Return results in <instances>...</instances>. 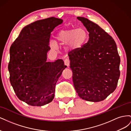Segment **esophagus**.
<instances>
[{"label":"esophagus","mask_w":131,"mask_h":131,"mask_svg":"<svg viewBox=\"0 0 131 131\" xmlns=\"http://www.w3.org/2000/svg\"><path fill=\"white\" fill-rule=\"evenodd\" d=\"M70 64V61L69 59H66L64 60V64L67 66V67H68Z\"/></svg>","instance_id":"1"}]
</instances>
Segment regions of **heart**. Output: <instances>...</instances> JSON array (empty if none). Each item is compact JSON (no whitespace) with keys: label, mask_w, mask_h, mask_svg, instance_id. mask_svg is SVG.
I'll return each instance as SVG.
<instances>
[{"label":"heart","mask_w":131,"mask_h":131,"mask_svg":"<svg viewBox=\"0 0 131 131\" xmlns=\"http://www.w3.org/2000/svg\"><path fill=\"white\" fill-rule=\"evenodd\" d=\"M88 35V33L84 28L64 29L57 33L56 40L60 44L68 43L71 50H77L84 46ZM50 45L54 49L57 48V43L53 41L50 42Z\"/></svg>","instance_id":"heart-1"}]
</instances>
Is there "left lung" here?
Segmentation results:
<instances>
[{"instance_id":"8db88e82","label":"left lung","mask_w":131,"mask_h":131,"mask_svg":"<svg viewBox=\"0 0 131 131\" xmlns=\"http://www.w3.org/2000/svg\"><path fill=\"white\" fill-rule=\"evenodd\" d=\"M89 32L88 42L69 52L74 88L82 100H104L116 89L120 58L113 38L96 23L78 17Z\"/></svg>"}]
</instances>
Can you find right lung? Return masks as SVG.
<instances>
[{"label": "right lung", "mask_w": 131, "mask_h": 131, "mask_svg": "<svg viewBox=\"0 0 131 131\" xmlns=\"http://www.w3.org/2000/svg\"><path fill=\"white\" fill-rule=\"evenodd\" d=\"M62 22L51 17L31 23L23 28L10 47L11 85L19 100L30 105L52 102L56 82L66 68L61 59L46 61L51 33Z\"/></svg>", "instance_id": "obj_1"}]
</instances>
